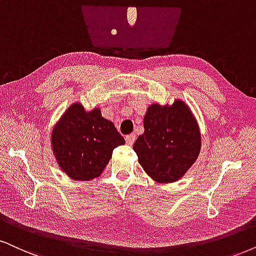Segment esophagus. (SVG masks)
<instances>
[{
    "mask_svg": "<svg viewBox=\"0 0 256 256\" xmlns=\"http://www.w3.org/2000/svg\"><path fill=\"white\" fill-rule=\"evenodd\" d=\"M125 140H126V144L128 145H132L134 143V140H136V134H128V136H126V138H125Z\"/></svg>",
    "mask_w": 256,
    "mask_h": 256,
    "instance_id": "esophagus-1",
    "label": "esophagus"
}]
</instances>
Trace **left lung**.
I'll return each instance as SVG.
<instances>
[{
    "label": "left lung",
    "mask_w": 256,
    "mask_h": 256,
    "mask_svg": "<svg viewBox=\"0 0 256 256\" xmlns=\"http://www.w3.org/2000/svg\"><path fill=\"white\" fill-rule=\"evenodd\" d=\"M200 132L192 110L183 100L172 105L152 104L144 117V134L134 150L152 180L176 182L192 168L200 151Z\"/></svg>",
    "instance_id": "obj_1"
}]
</instances>
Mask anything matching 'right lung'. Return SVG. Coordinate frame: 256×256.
I'll return each mask as SVG.
<instances>
[{"instance_id": "obj_1", "label": "right lung", "mask_w": 256, "mask_h": 256, "mask_svg": "<svg viewBox=\"0 0 256 256\" xmlns=\"http://www.w3.org/2000/svg\"><path fill=\"white\" fill-rule=\"evenodd\" d=\"M50 142L61 170L76 180L99 177L113 150L125 144L114 124L102 117L98 108L87 112L80 102L70 105L54 125Z\"/></svg>"}]
</instances>
